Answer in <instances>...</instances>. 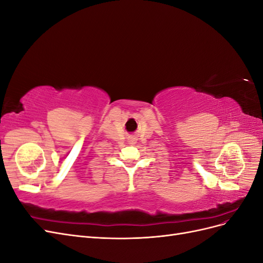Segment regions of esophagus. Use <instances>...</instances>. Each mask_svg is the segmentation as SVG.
<instances>
[{
	"label": "esophagus",
	"mask_w": 263,
	"mask_h": 263,
	"mask_svg": "<svg viewBox=\"0 0 263 263\" xmlns=\"http://www.w3.org/2000/svg\"><path fill=\"white\" fill-rule=\"evenodd\" d=\"M136 141H137V139L135 136H129L128 137V142L130 145H135V144H136Z\"/></svg>",
	"instance_id": "1"
}]
</instances>
